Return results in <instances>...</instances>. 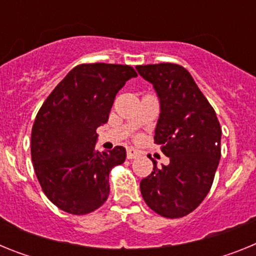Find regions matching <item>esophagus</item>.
I'll list each match as a JSON object with an SVG mask.
<instances>
[{"label": "esophagus", "instance_id": "1", "mask_svg": "<svg viewBox=\"0 0 256 256\" xmlns=\"http://www.w3.org/2000/svg\"><path fill=\"white\" fill-rule=\"evenodd\" d=\"M138 155L140 152L137 150H134V148H126V158H128V159H136Z\"/></svg>", "mask_w": 256, "mask_h": 256}]
</instances>
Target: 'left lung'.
I'll return each instance as SVG.
<instances>
[{
  "label": "left lung",
  "instance_id": "obj_1",
  "mask_svg": "<svg viewBox=\"0 0 256 256\" xmlns=\"http://www.w3.org/2000/svg\"><path fill=\"white\" fill-rule=\"evenodd\" d=\"M136 69L159 96L162 112L154 141L169 158V165L162 168L152 159L154 172L140 183L142 198L159 216L182 218L212 188L220 159V124L188 70L170 62Z\"/></svg>",
  "mask_w": 256,
  "mask_h": 256
}]
</instances>
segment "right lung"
Here are the masks:
<instances>
[{"mask_svg":"<svg viewBox=\"0 0 256 256\" xmlns=\"http://www.w3.org/2000/svg\"><path fill=\"white\" fill-rule=\"evenodd\" d=\"M134 76L130 65H76L40 106L32 128V162L44 195L58 209L84 216L108 200V173L123 164L126 152L123 146L98 152L96 130Z\"/></svg>","mask_w":256,"mask_h":256,"instance_id":"1","label":"right lung"}]
</instances>
